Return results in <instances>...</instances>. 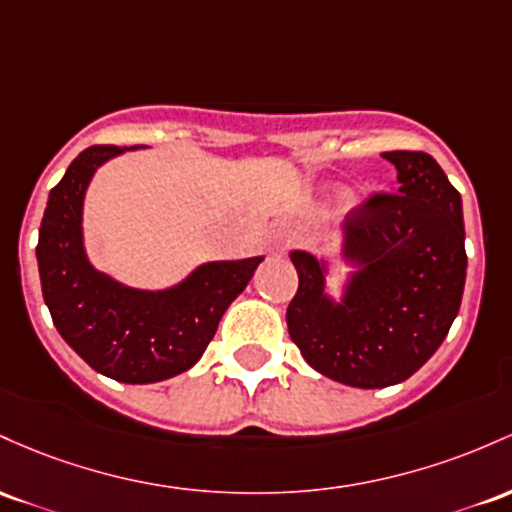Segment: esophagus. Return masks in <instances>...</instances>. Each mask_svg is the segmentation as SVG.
Listing matches in <instances>:
<instances>
[{
  "label": "esophagus",
  "instance_id": "34e87169",
  "mask_svg": "<svg viewBox=\"0 0 512 512\" xmlns=\"http://www.w3.org/2000/svg\"><path fill=\"white\" fill-rule=\"evenodd\" d=\"M292 241H295V232H292L290 227H280L271 241V254H275V256L287 254V249L292 246Z\"/></svg>",
  "mask_w": 512,
  "mask_h": 512
}]
</instances>
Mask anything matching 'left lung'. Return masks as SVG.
<instances>
[{
	"mask_svg": "<svg viewBox=\"0 0 512 512\" xmlns=\"http://www.w3.org/2000/svg\"><path fill=\"white\" fill-rule=\"evenodd\" d=\"M399 193H370L348 212L346 254L363 263L343 304L324 295V268L292 251L295 297L287 331L302 358L331 380L382 389L409 380L450 331L467 278L459 191L426 152H382Z\"/></svg>",
	"mask_w": 512,
	"mask_h": 512,
	"instance_id": "obj_1",
	"label": "left lung"
}]
</instances>
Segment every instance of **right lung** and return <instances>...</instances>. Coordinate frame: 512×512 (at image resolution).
<instances>
[{"label":"right lung","mask_w":512,"mask_h":512,"mask_svg":"<svg viewBox=\"0 0 512 512\" xmlns=\"http://www.w3.org/2000/svg\"><path fill=\"white\" fill-rule=\"evenodd\" d=\"M120 152L94 145L74 159L50 191L36 256L43 300L67 346L111 380L149 384L198 363L263 256L205 263L164 292L132 290L94 271L82 244L84 191L96 166Z\"/></svg>","instance_id":"obj_1"}]
</instances>
